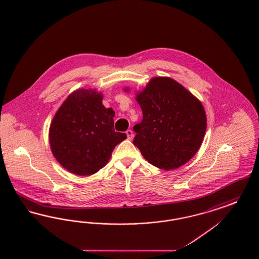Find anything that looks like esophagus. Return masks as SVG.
Instances as JSON below:
<instances>
[{
  "instance_id": "obj_1",
  "label": "esophagus",
  "mask_w": 259,
  "mask_h": 259,
  "mask_svg": "<svg viewBox=\"0 0 259 259\" xmlns=\"http://www.w3.org/2000/svg\"><path fill=\"white\" fill-rule=\"evenodd\" d=\"M126 135H127V139H128V140H132V139H133V137H134L133 131H132V130H130V129L126 131Z\"/></svg>"
}]
</instances>
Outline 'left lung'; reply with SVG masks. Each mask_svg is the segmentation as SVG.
<instances>
[{
  "mask_svg": "<svg viewBox=\"0 0 259 259\" xmlns=\"http://www.w3.org/2000/svg\"><path fill=\"white\" fill-rule=\"evenodd\" d=\"M143 120L133 144L148 163L163 170L185 164L201 147L207 117L201 102L170 77L152 78L137 96Z\"/></svg>",
  "mask_w": 259,
  "mask_h": 259,
  "instance_id": "left-lung-1",
  "label": "left lung"
}]
</instances>
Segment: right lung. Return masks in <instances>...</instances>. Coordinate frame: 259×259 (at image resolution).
<instances>
[{"mask_svg":"<svg viewBox=\"0 0 259 259\" xmlns=\"http://www.w3.org/2000/svg\"><path fill=\"white\" fill-rule=\"evenodd\" d=\"M92 89L72 93L56 112L50 130V147L62 166L78 176H90L105 167L116 145L126 139L114 131L112 109Z\"/></svg>","mask_w":259,"mask_h":259,"instance_id":"1","label":"right lung"}]
</instances>
